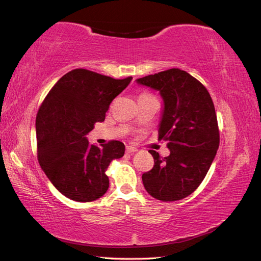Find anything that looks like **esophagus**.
I'll list each match as a JSON object with an SVG mask.
<instances>
[{"mask_svg":"<svg viewBox=\"0 0 261 261\" xmlns=\"http://www.w3.org/2000/svg\"><path fill=\"white\" fill-rule=\"evenodd\" d=\"M138 151V149L136 147H132V146H126V152L127 153H136Z\"/></svg>","mask_w":261,"mask_h":261,"instance_id":"esophagus-1","label":"esophagus"}]
</instances>
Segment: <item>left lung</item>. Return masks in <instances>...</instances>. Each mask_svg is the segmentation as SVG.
I'll return each instance as SVG.
<instances>
[{
    "label": "left lung",
    "mask_w": 261,
    "mask_h": 261,
    "mask_svg": "<svg viewBox=\"0 0 261 261\" xmlns=\"http://www.w3.org/2000/svg\"><path fill=\"white\" fill-rule=\"evenodd\" d=\"M159 92L164 101L158 140L167 141L168 157L149 150L154 165L142 174L146 191L163 202L185 198L203 181L220 145L212 98L201 82L185 70L171 68L138 79Z\"/></svg>",
    "instance_id": "1"
}]
</instances>
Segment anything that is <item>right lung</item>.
<instances>
[{
	"label": "right lung",
	"mask_w": 261,
	"mask_h": 261,
	"mask_svg": "<svg viewBox=\"0 0 261 261\" xmlns=\"http://www.w3.org/2000/svg\"><path fill=\"white\" fill-rule=\"evenodd\" d=\"M132 77L115 80L77 68L65 74L43 99L36 119L38 162L57 190L73 201L92 202L109 188L105 174L125 147L112 140L101 148L86 135L105 119L111 102Z\"/></svg>",
	"instance_id": "add662e5"
}]
</instances>
